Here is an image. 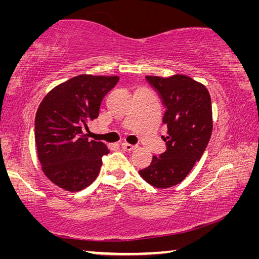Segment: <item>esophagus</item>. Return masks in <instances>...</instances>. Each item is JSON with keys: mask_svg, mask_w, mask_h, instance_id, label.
<instances>
[{"mask_svg": "<svg viewBox=\"0 0 259 259\" xmlns=\"http://www.w3.org/2000/svg\"><path fill=\"white\" fill-rule=\"evenodd\" d=\"M121 147L123 148V150L129 151V152L137 150V145H131V144H128V143H122L121 144Z\"/></svg>", "mask_w": 259, "mask_h": 259, "instance_id": "1", "label": "esophagus"}]
</instances>
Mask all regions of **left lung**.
I'll use <instances>...</instances> for the list:
<instances>
[{
    "instance_id": "obj_1",
    "label": "left lung",
    "mask_w": 259,
    "mask_h": 259,
    "mask_svg": "<svg viewBox=\"0 0 259 259\" xmlns=\"http://www.w3.org/2000/svg\"><path fill=\"white\" fill-rule=\"evenodd\" d=\"M166 111L162 136L166 151L153 156L147 168L139 170L144 181L156 188L177 185L199 161L212 133V109L209 91L202 83L183 74L169 77L147 75Z\"/></svg>"
}]
</instances>
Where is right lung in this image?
<instances>
[{
	"instance_id": "1",
	"label": "right lung",
	"mask_w": 259,
	"mask_h": 259,
	"mask_svg": "<svg viewBox=\"0 0 259 259\" xmlns=\"http://www.w3.org/2000/svg\"><path fill=\"white\" fill-rule=\"evenodd\" d=\"M119 76L81 75L47 94L35 116V143L42 171L68 192L84 190L97 178L108 148L82 133L99 115L102 100Z\"/></svg>"
}]
</instances>
